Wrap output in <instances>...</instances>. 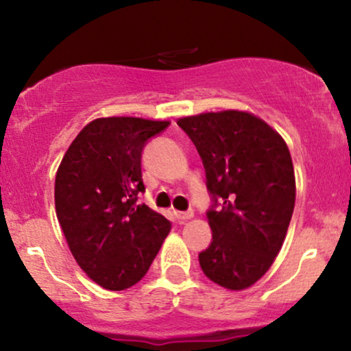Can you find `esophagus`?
Segmentation results:
<instances>
[{
  "instance_id": "obj_1",
  "label": "esophagus",
  "mask_w": 351,
  "mask_h": 351,
  "mask_svg": "<svg viewBox=\"0 0 351 351\" xmlns=\"http://www.w3.org/2000/svg\"><path fill=\"white\" fill-rule=\"evenodd\" d=\"M173 215H175V217H176V219H178V221H180V223H184V221L191 219V217H193V216H195V215H193V211H186V213H181V211H175V213H173Z\"/></svg>"
}]
</instances>
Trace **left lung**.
<instances>
[{
	"label": "left lung",
	"mask_w": 351,
	"mask_h": 351,
	"mask_svg": "<svg viewBox=\"0 0 351 351\" xmlns=\"http://www.w3.org/2000/svg\"><path fill=\"white\" fill-rule=\"evenodd\" d=\"M195 143L209 193L213 241L199 254L204 276L229 291L256 284L276 261L295 204V175L287 143L251 112L181 117Z\"/></svg>",
	"instance_id": "obj_1"
}]
</instances>
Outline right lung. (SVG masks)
<instances>
[{
    "instance_id": "add662e5",
    "label": "right lung",
    "mask_w": 351,
    "mask_h": 351,
    "mask_svg": "<svg viewBox=\"0 0 351 351\" xmlns=\"http://www.w3.org/2000/svg\"><path fill=\"white\" fill-rule=\"evenodd\" d=\"M168 120L102 117L87 123L56 173V215L79 267L100 287L125 291L142 280L171 223L147 204L142 150Z\"/></svg>"
}]
</instances>
